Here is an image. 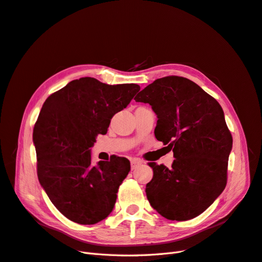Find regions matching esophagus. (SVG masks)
I'll list each match as a JSON object with an SVG mask.
<instances>
[{
  "label": "esophagus",
  "mask_w": 262,
  "mask_h": 262,
  "mask_svg": "<svg viewBox=\"0 0 262 262\" xmlns=\"http://www.w3.org/2000/svg\"><path fill=\"white\" fill-rule=\"evenodd\" d=\"M142 164V162L140 161V160H131V169L132 170H134V169H137V167L139 166V165H141Z\"/></svg>",
  "instance_id": "34e87169"
}]
</instances>
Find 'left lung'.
Wrapping results in <instances>:
<instances>
[{"mask_svg": "<svg viewBox=\"0 0 262 262\" xmlns=\"http://www.w3.org/2000/svg\"><path fill=\"white\" fill-rule=\"evenodd\" d=\"M134 100L151 105L158 117L155 137L175 158L171 169L148 163L154 171L146 185L150 205L170 221L199 216L227 185L232 135L221 104L181 76L156 79Z\"/></svg>", "mask_w": 262, "mask_h": 262, "instance_id": "1", "label": "left lung"}]
</instances>
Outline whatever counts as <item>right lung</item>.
I'll return each mask as SVG.
<instances>
[{"label":"right lung","instance_id":"add662e5","mask_svg":"<svg viewBox=\"0 0 262 262\" xmlns=\"http://www.w3.org/2000/svg\"><path fill=\"white\" fill-rule=\"evenodd\" d=\"M139 90L137 83L107 85L81 77L43 104L33 129L37 177L52 204L70 221L93 225L113 211L130 161L114 156L93 166L90 148Z\"/></svg>","mask_w":262,"mask_h":262}]
</instances>
